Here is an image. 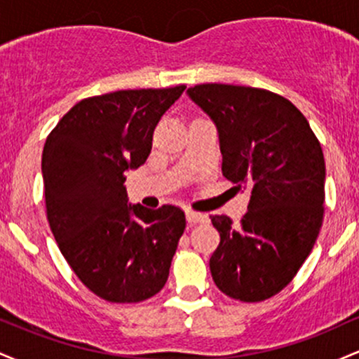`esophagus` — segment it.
<instances>
[{"instance_id":"1","label":"esophagus","mask_w":359,"mask_h":359,"mask_svg":"<svg viewBox=\"0 0 359 359\" xmlns=\"http://www.w3.org/2000/svg\"><path fill=\"white\" fill-rule=\"evenodd\" d=\"M185 217H187V222H191V224H196V222H208V216H205V214L191 211V209L185 211Z\"/></svg>"}]
</instances>
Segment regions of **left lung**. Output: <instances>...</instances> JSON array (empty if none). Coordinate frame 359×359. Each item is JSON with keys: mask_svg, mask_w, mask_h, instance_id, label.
Here are the masks:
<instances>
[{"mask_svg": "<svg viewBox=\"0 0 359 359\" xmlns=\"http://www.w3.org/2000/svg\"><path fill=\"white\" fill-rule=\"evenodd\" d=\"M187 96L219 135L222 175L250 191L240 224L211 216L221 243L209 259L214 283L241 302L273 297L311 255L324 216L325 163L309 121L265 89L199 84Z\"/></svg>", "mask_w": 359, "mask_h": 359, "instance_id": "obj_1", "label": "left lung"}]
</instances>
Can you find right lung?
I'll list each match as a JSON object with an SVG mask.
<instances>
[{"mask_svg": "<svg viewBox=\"0 0 359 359\" xmlns=\"http://www.w3.org/2000/svg\"><path fill=\"white\" fill-rule=\"evenodd\" d=\"M185 86L77 102L45 142L47 219L74 273L97 297L142 302L165 285L185 214L128 203L126 172L147 162L160 118Z\"/></svg>", "mask_w": 359, "mask_h": 359, "instance_id": "1", "label": "right lung"}]
</instances>
